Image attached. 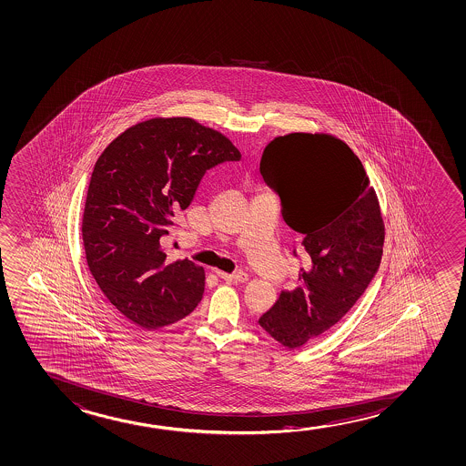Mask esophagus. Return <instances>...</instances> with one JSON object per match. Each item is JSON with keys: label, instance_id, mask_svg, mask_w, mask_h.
<instances>
[{"label": "esophagus", "instance_id": "34e87169", "mask_svg": "<svg viewBox=\"0 0 466 466\" xmlns=\"http://www.w3.org/2000/svg\"><path fill=\"white\" fill-rule=\"evenodd\" d=\"M217 275L225 281H233V283H244L248 281V273L244 271H237V273H225V271H217Z\"/></svg>", "mask_w": 466, "mask_h": 466}]
</instances>
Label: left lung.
Masks as SVG:
<instances>
[{
  "mask_svg": "<svg viewBox=\"0 0 466 466\" xmlns=\"http://www.w3.org/2000/svg\"><path fill=\"white\" fill-rule=\"evenodd\" d=\"M260 174L279 193L285 222L304 235L309 267L258 325L285 348H300L333 328L375 279L384 243L381 208L360 159L331 135L273 139Z\"/></svg>",
  "mask_w": 466,
  "mask_h": 466,
  "instance_id": "left-lung-1",
  "label": "left lung"
}]
</instances>
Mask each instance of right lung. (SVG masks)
Listing matches in <instances>:
<instances>
[{"instance_id": "1", "label": "right lung", "mask_w": 466, "mask_h": 466, "mask_svg": "<svg viewBox=\"0 0 466 466\" xmlns=\"http://www.w3.org/2000/svg\"><path fill=\"white\" fill-rule=\"evenodd\" d=\"M241 153L189 117L149 118L97 157L82 218L86 264L118 312L147 329L185 319L201 302L204 268L168 262L162 239L208 168Z\"/></svg>"}]
</instances>
